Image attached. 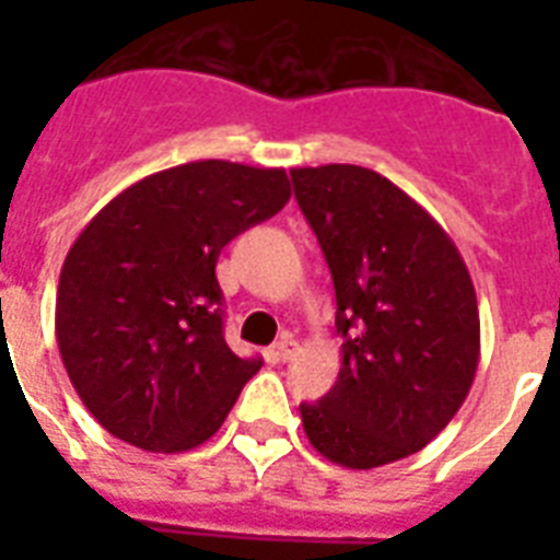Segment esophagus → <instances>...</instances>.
I'll return each instance as SVG.
<instances>
[{
  "instance_id": "esophagus-1",
  "label": "esophagus",
  "mask_w": 560,
  "mask_h": 560,
  "mask_svg": "<svg viewBox=\"0 0 560 560\" xmlns=\"http://www.w3.org/2000/svg\"><path fill=\"white\" fill-rule=\"evenodd\" d=\"M296 351H299V342L293 340L290 334H281L279 342H276V358L284 360V363H288V360L296 358Z\"/></svg>"
}]
</instances>
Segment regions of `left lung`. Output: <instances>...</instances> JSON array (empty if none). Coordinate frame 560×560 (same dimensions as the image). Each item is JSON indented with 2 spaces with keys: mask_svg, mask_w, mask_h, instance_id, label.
I'll list each match as a JSON object with an SVG mask.
<instances>
[{
  "mask_svg": "<svg viewBox=\"0 0 560 560\" xmlns=\"http://www.w3.org/2000/svg\"><path fill=\"white\" fill-rule=\"evenodd\" d=\"M337 293L342 363L331 392L302 404L307 442L369 470L421 451L468 398L479 307L459 249L435 218L377 171H290Z\"/></svg>",
  "mask_w": 560,
  "mask_h": 560,
  "instance_id": "1",
  "label": "left lung"
}]
</instances>
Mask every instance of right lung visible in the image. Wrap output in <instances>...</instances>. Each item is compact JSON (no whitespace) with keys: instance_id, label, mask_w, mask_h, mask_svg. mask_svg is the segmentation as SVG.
<instances>
[{"instance_id":"add662e5","label":"right lung","mask_w":560,"mask_h":560,"mask_svg":"<svg viewBox=\"0 0 560 560\" xmlns=\"http://www.w3.org/2000/svg\"><path fill=\"white\" fill-rule=\"evenodd\" d=\"M290 200L284 168L200 160L116 194L57 284L66 374L107 433L153 453L209 442L261 369L223 340L220 249Z\"/></svg>"}]
</instances>
